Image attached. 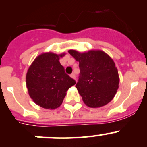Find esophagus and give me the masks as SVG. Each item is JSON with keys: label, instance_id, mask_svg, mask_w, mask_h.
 <instances>
[{"label": "esophagus", "instance_id": "obj_1", "mask_svg": "<svg viewBox=\"0 0 147 147\" xmlns=\"http://www.w3.org/2000/svg\"><path fill=\"white\" fill-rule=\"evenodd\" d=\"M70 76H71V78H74V79H75V73H72L70 75Z\"/></svg>", "mask_w": 147, "mask_h": 147}]
</instances>
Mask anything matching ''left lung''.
Segmentation results:
<instances>
[{"label":"left lung","mask_w":147,"mask_h":147,"mask_svg":"<svg viewBox=\"0 0 147 147\" xmlns=\"http://www.w3.org/2000/svg\"><path fill=\"white\" fill-rule=\"evenodd\" d=\"M69 53L79 62L80 72L75 87L84 104L95 108L109 103L115 97L119 83L113 60L100 50L80 53L70 50Z\"/></svg>","instance_id":"left-lung-1"}]
</instances>
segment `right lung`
Wrapping results in <instances>:
<instances>
[{"label": "right lung", "instance_id": "obj_1", "mask_svg": "<svg viewBox=\"0 0 147 147\" xmlns=\"http://www.w3.org/2000/svg\"><path fill=\"white\" fill-rule=\"evenodd\" d=\"M64 55L44 53L36 57L28 69L26 85L30 96L37 105L45 109L60 107L66 92L76 83L65 73L59 61Z\"/></svg>", "mask_w": 147, "mask_h": 147}]
</instances>
